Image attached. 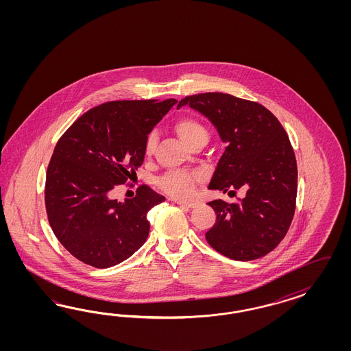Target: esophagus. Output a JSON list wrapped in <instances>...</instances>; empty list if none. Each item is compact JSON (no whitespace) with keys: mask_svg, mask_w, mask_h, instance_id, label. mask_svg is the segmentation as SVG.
<instances>
[{"mask_svg":"<svg viewBox=\"0 0 351 351\" xmlns=\"http://www.w3.org/2000/svg\"><path fill=\"white\" fill-rule=\"evenodd\" d=\"M172 201L175 203H178V204H180V206H184V207H188V208H193V207H195L197 206V203L191 202V201H181V199H178V198H172Z\"/></svg>","mask_w":351,"mask_h":351,"instance_id":"34e87169","label":"esophagus"}]
</instances>
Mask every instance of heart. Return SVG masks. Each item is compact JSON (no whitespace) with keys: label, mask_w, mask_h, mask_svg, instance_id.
Listing matches in <instances>:
<instances>
[{"label":"heart","mask_w":351,"mask_h":351,"mask_svg":"<svg viewBox=\"0 0 351 351\" xmlns=\"http://www.w3.org/2000/svg\"><path fill=\"white\" fill-rule=\"evenodd\" d=\"M175 131L179 138L189 147L193 141L198 138H207L208 134L202 123L191 117H182L175 123ZM156 134H149L145 143V153L152 154L156 147ZM199 180V173L197 172H170L160 180V188L175 197L184 198L191 195L193 186Z\"/></svg>","instance_id":"b5f03b06"}]
</instances>
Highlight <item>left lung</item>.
Returning a JSON list of instances; mask_svg holds the SVG:
<instances>
[{
	"label": "left lung",
	"mask_w": 351,
	"mask_h": 351,
	"mask_svg": "<svg viewBox=\"0 0 351 351\" xmlns=\"http://www.w3.org/2000/svg\"><path fill=\"white\" fill-rule=\"evenodd\" d=\"M226 144L208 189L242 191L238 202L207 203L216 223L206 239L219 254L251 261L273 251L287 234L296 208L298 165L287 132L265 106L223 93L186 96Z\"/></svg>",
	"instance_id": "8db88e82"
}]
</instances>
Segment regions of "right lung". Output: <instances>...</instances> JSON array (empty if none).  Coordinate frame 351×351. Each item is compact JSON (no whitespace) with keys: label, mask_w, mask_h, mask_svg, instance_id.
I'll use <instances>...</instances> for the list:
<instances>
[{"label":"right lung","mask_w":351,"mask_h":351,"mask_svg":"<svg viewBox=\"0 0 351 351\" xmlns=\"http://www.w3.org/2000/svg\"><path fill=\"white\" fill-rule=\"evenodd\" d=\"M176 103H104L56 143L46 173V213L58 241L80 261L97 269L117 265L147 241L149 210L165 197L147 185L125 202L110 193L143 165L149 132Z\"/></svg>","instance_id":"1"}]
</instances>
